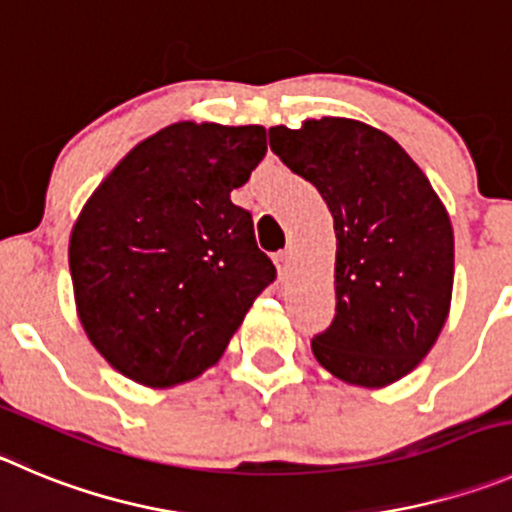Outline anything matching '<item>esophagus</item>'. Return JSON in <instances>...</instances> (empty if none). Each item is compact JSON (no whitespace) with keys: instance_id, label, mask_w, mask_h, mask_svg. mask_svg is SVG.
<instances>
[{"instance_id":"esophagus-1","label":"esophagus","mask_w":512,"mask_h":512,"mask_svg":"<svg viewBox=\"0 0 512 512\" xmlns=\"http://www.w3.org/2000/svg\"><path fill=\"white\" fill-rule=\"evenodd\" d=\"M272 260H275V267H278L280 278H288V272H290V252L288 250H280L278 255L272 257Z\"/></svg>"}]
</instances>
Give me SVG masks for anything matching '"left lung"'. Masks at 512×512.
I'll return each mask as SVG.
<instances>
[{"instance_id":"1","label":"left lung","mask_w":512,"mask_h":512,"mask_svg":"<svg viewBox=\"0 0 512 512\" xmlns=\"http://www.w3.org/2000/svg\"><path fill=\"white\" fill-rule=\"evenodd\" d=\"M272 154L318 189L336 229V315L310 346L356 386L407 376L442 331L455 240L432 184L391 136L351 118L270 128Z\"/></svg>"}]
</instances>
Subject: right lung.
Masks as SVG:
<instances>
[{
    "instance_id": "1",
    "label": "right lung",
    "mask_w": 512,
    "mask_h": 512,
    "mask_svg": "<svg viewBox=\"0 0 512 512\" xmlns=\"http://www.w3.org/2000/svg\"><path fill=\"white\" fill-rule=\"evenodd\" d=\"M267 151L262 126L174 123L105 176L70 237L80 323L128 379L174 386L227 348L278 278L229 199Z\"/></svg>"
}]
</instances>
